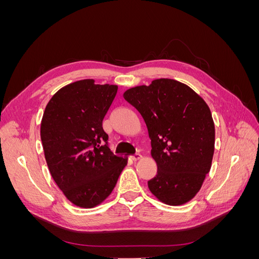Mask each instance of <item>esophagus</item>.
I'll return each mask as SVG.
<instances>
[{"mask_svg": "<svg viewBox=\"0 0 259 259\" xmlns=\"http://www.w3.org/2000/svg\"><path fill=\"white\" fill-rule=\"evenodd\" d=\"M140 159H142V154H140V153H135V154L132 155V160L133 161H138Z\"/></svg>", "mask_w": 259, "mask_h": 259, "instance_id": "esophagus-1", "label": "esophagus"}]
</instances>
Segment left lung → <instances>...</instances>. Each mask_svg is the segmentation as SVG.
<instances>
[{
	"label": "left lung",
	"instance_id": "left-lung-1",
	"mask_svg": "<svg viewBox=\"0 0 259 259\" xmlns=\"http://www.w3.org/2000/svg\"><path fill=\"white\" fill-rule=\"evenodd\" d=\"M147 125L158 165L149 190L167 205L195 197L211 166L215 126L208 106L189 86L170 79L132 88L123 94Z\"/></svg>",
	"mask_w": 259,
	"mask_h": 259
}]
</instances>
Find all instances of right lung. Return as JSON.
I'll use <instances>...</instances> for the list:
<instances>
[{
	"label": "right lung",
	"instance_id": "right-lung-1",
	"mask_svg": "<svg viewBox=\"0 0 259 259\" xmlns=\"http://www.w3.org/2000/svg\"><path fill=\"white\" fill-rule=\"evenodd\" d=\"M117 86L92 79L60 89L49 101L41 122L46 163L55 183L74 205L92 208L116 185L127 159L108 146L103 120Z\"/></svg>",
	"mask_w": 259,
	"mask_h": 259
}]
</instances>
